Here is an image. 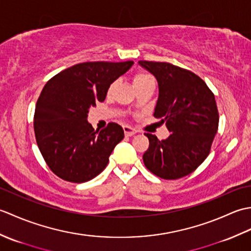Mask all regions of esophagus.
<instances>
[{
  "label": "esophagus",
  "mask_w": 251,
  "mask_h": 251,
  "mask_svg": "<svg viewBox=\"0 0 251 251\" xmlns=\"http://www.w3.org/2000/svg\"><path fill=\"white\" fill-rule=\"evenodd\" d=\"M123 129H124L125 136H127V137H130V136H132V135H135L136 132H137L134 128H131L130 126H127V125L123 126Z\"/></svg>",
  "instance_id": "34e87169"
}]
</instances>
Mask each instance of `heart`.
<instances>
[{
	"label": "heart",
	"instance_id": "b5f03b06",
	"mask_svg": "<svg viewBox=\"0 0 251 251\" xmlns=\"http://www.w3.org/2000/svg\"><path fill=\"white\" fill-rule=\"evenodd\" d=\"M132 82H134V86L137 89V88L143 86V85L154 82V78H153L152 75H150V74L140 72V73H137L136 74V75L134 76V79H132ZM115 86H116V82L112 83L110 86H109L108 94H111L112 92H113V89H114Z\"/></svg>",
	"mask_w": 251,
	"mask_h": 251
}]
</instances>
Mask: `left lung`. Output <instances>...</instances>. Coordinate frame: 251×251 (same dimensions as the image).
I'll return each mask as SVG.
<instances>
[{
    "label": "left lung",
    "mask_w": 251,
    "mask_h": 251,
    "mask_svg": "<svg viewBox=\"0 0 251 251\" xmlns=\"http://www.w3.org/2000/svg\"><path fill=\"white\" fill-rule=\"evenodd\" d=\"M158 83L154 116L166 124L170 135L158 140L146 134V167L157 177L175 180L193 173L210 152L219 125L215 95L195 73L168 62L140 60Z\"/></svg>",
    "instance_id": "1"
}]
</instances>
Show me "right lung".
I'll list each match as a JSON object with an SVG mask.
<instances>
[{
  "mask_svg": "<svg viewBox=\"0 0 251 251\" xmlns=\"http://www.w3.org/2000/svg\"><path fill=\"white\" fill-rule=\"evenodd\" d=\"M134 65L83 62L59 72L45 84L34 112V134L46 164L69 182L92 180L106 167L109 156L124 138L116 123L95 130L88 110L105 99L110 85Z\"/></svg>",
  "mask_w": 251,
  "mask_h": 251,
  "instance_id": "obj_1",
  "label": "right lung"
}]
</instances>
